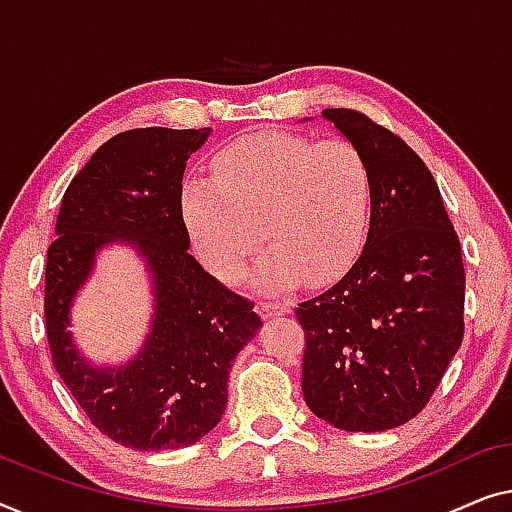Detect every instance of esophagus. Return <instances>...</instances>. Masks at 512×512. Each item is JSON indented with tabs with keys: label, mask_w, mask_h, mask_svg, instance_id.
<instances>
[{
	"label": "esophagus",
	"mask_w": 512,
	"mask_h": 512,
	"mask_svg": "<svg viewBox=\"0 0 512 512\" xmlns=\"http://www.w3.org/2000/svg\"><path fill=\"white\" fill-rule=\"evenodd\" d=\"M262 315H283L292 311V301L287 299H264L257 304Z\"/></svg>",
	"instance_id": "esophagus-1"
}]
</instances>
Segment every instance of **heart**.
<instances>
[{"label": "heart", "instance_id": "1", "mask_svg": "<svg viewBox=\"0 0 512 512\" xmlns=\"http://www.w3.org/2000/svg\"><path fill=\"white\" fill-rule=\"evenodd\" d=\"M213 178H190L181 213L199 257L236 283L266 241L264 287L308 276L325 283L355 262L371 220L373 176L355 143L290 132H255L213 157Z\"/></svg>", "mask_w": 512, "mask_h": 512}]
</instances>
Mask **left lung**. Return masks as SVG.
I'll list each match as a JSON object with an SVG mask.
<instances>
[{
	"label": "left lung",
	"instance_id": "8db88e82",
	"mask_svg": "<svg viewBox=\"0 0 512 512\" xmlns=\"http://www.w3.org/2000/svg\"><path fill=\"white\" fill-rule=\"evenodd\" d=\"M373 176L371 225L352 269L294 308L301 390L320 420L385 431L427 406L464 338L459 236L420 155L355 109H325Z\"/></svg>",
	"mask_w": 512,
	"mask_h": 512
}]
</instances>
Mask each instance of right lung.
<instances>
[{"instance_id":"obj_1","label":"right lung","mask_w":512,"mask_h":512,"mask_svg":"<svg viewBox=\"0 0 512 512\" xmlns=\"http://www.w3.org/2000/svg\"><path fill=\"white\" fill-rule=\"evenodd\" d=\"M208 127H139L111 136L71 178L48 246L43 318L50 359L85 417L134 450L197 443L220 422L236 355L262 325L255 301L201 269L183 213L185 162ZM125 238L156 278V322L132 363L92 370L70 343L68 304L96 250Z\"/></svg>"}]
</instances>
